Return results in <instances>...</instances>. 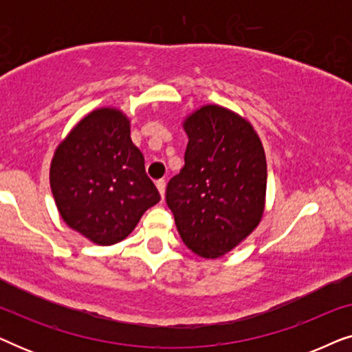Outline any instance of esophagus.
<instances>
[{"instance_id": "obj_1", "label": "esophagus", "mask_w": 352, "mask_h": 352, "mask_svg": "<svg viewBox=\"0 0 352 352\" xmlns=\"http://www.w3.org/2000/svg\"><path fill=\"white\" fill-rule=\"evenodd\" d=\"M165 187H166V182L165 181H163V179L157 181V189H158V192H160L162 199H165Z\"/></svg>"}]
</instances>
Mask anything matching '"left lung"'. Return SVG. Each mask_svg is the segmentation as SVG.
Returning a JSON list of instances; mask_svg holds the SVG:
<instances>
[{"instance_id":"1","label":"left lung","mask_w":352,"mask_h":352,"mask_svg":"<svg viewBox=\"0 0 352 352\" xmlns=\"http://www.w3.org/2000/svg\"><path fill=\"white\" fill-rule=\"evenodd\" d=\"M189 138L166 204L182 242L206 259L224 256L261 223L266 210V153L247 118L218 104L186 115Z\"/></svg>"}]
</instances>
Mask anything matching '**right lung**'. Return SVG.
I'll list each match as a JSON object with an SVG mask.
<instances>
[{
    "label": "right lung",
    "instance_id": "right-lung-1",
    "mask_svg": "<svg viewBox=\"0 0 352 352\" xmlns=\"http://www.w3.org/2000/svg\"><path fill=\"white\" fill-rule=\"evenodd\" d=\"M50 184L60 218L96 245H115L160 201L122 109L85 115L56 147Z\"/></svg>",
    "mask_w": 352,
    "mask_h": 352
}]
</instances>
